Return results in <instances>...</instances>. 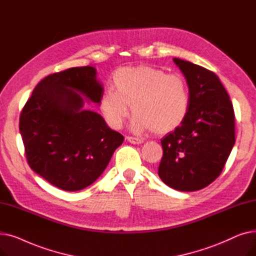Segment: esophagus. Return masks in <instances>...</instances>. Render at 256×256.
Here are the masks:
<instances>
[{"instance_id":"1","label":"esophagus","mask_w":256,"mask_h":256,"mask_svg":"<svg viewBox=\"0 0 256 256\" xmlns=\"http://www.w3.org/2000/svg\"><path fill=\"white\" fill-rule=\"evenodd\" d=\"M126 139L132 144H141V143H143V140H141L139 138H135V137H126Z\"/></svg>"}]
</instances>
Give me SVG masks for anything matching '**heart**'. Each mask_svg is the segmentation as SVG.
Returning <instances> with one entry per match:
<instances>
[{
    "label": "heart",
    "instance_id": "1",
    "mask_svg": "<svg viewBox=\"0 0 256 256\" xmlns=\"http://www.w3.org/2000/svg\"><path fill=\"white\" fill-rule=\"evenodd\" d=\"M113 89L100 100V111L112 128L124 126L132 110V130L165 135L182 124L190 109V91L182 76L150 65L122 67L113 76Z\"/></svg>",
    "mask_w": 256,
    "mask_h": 256
}]
</instances>
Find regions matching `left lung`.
<instances>
[{"label": "left lung", "instance_id": "8db88e82", "mask_svg": "<svg viewBox=\"0 0 256 256\" xmlns=\"http://www.w3.org/2000/svg\"><path fill=\"white\" fill-rule=\"evenodd\" d=\"M190 91V109L176 130L160 140L158 176L182 192L201 190L222 172L234 145V111L219 78L197 64L173 59Z\"/></svg>", "mask_w": 256, "mask_h": 256}]
</instances>
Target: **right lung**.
Instances as JSON below:
<instances>
[{"label":"right lung","instance_id":"1","mask_svg":"<svg viewBox=\"0 0 256 256\" xmlns=\"http://www.w3.org/2000/svg\"><path fill=\"white\" fill-rule=\"evenodd\" d=\"M92 66L72 67L37 84L20 117V132L31 169L64 191L96 182L124 138L111 130L85 100L100 106L102 83Z\"/></svg>","mask_w":256,"mask_h":256}]
</instances>
